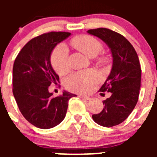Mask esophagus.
I'll return each instance as SVG.
<instances>
[{"label":"esophagus","instance_id":"obj_1","mask_svg":"<svg viewBox=\"0 0 157 157\" xmlns=\"http://www.w3.org/2000/svg\"><path fill=\"white\" fill-rule=\"evenodd\" d=\"M80 98H82V99H86V100H90L91 99V97H90V96H84V95H80Z\"/></svg>","mask_w":157,"mask_h":157}]
</instances>
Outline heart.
<instances>
[{"instance_id":"heart-1","label":"heart","mask_w":157,"mask_h":157,"mask_svg":"<svg viewBox=\"0 0 157 157\" xmlns=\"http://www.w3.org/2000/svg\"><path fill=\"white\" fill-rule=\"evenodd\" d=\"M73 46L89 58L97 56L102 50V45L93 36L83 35L77 36L71 41ZM105 62V59L102 60ZM52 67L58 74H64L68 71V49L64 43L57 45L51 56ZM99 78L96 71L93 70L78 71L67 77L64 80L66 87L77 93H86L93 90Z\"/></svg>"}]
</instances>
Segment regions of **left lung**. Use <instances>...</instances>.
<instances>
[{"label":"left lung","mask_w":157,"mask_h":157,"mask_svg":"<svg viewBox=\"0 0 157 157\" xmlns=\"http://www.w3.org/2000/svg\"><path fill=\"white\" fill-rule=\"evenodd\" d=\"M87 33L103 41L110 49L112 67L99 91L111 96L103 102V109L93 115V121L103 127H113L124 121L138 100L141 69L135 49L119 33L106 28L90 29Z\"/></svg>","instance_id":"1"}]
</instances>
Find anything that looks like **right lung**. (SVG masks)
Masks as SVG:
<instances>
[{
  "label": "right lung",
  "mask_w": 157,
  "mask_h": 157,
  "mask_svg": "<svg viewBox=\"0 0 157 157\" xmlns=\"http://www.w3.org/2000/svg\"><path fill=\"white\" fill-rule=\"evenodd\" d=\"M71 36L66 32H51L31 39L16 58L13 67V93L25 118L36 127L49 129L65 118L68 101L77 95L64 90L54 97L48 87L59 77L51 64L58 44Z\"/></svg>",
  "instance_id": "add662e5"
}]
</instances>
